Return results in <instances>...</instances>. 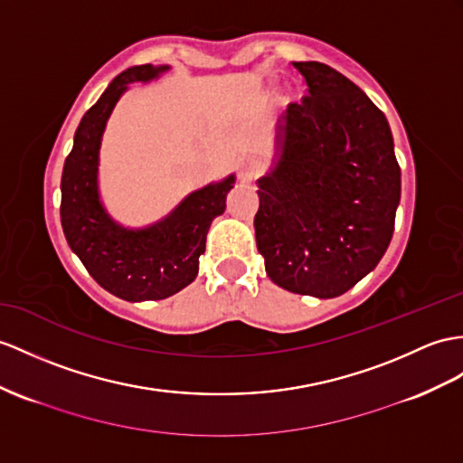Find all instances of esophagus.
I'll use <instances>...</instances> for the list:
<instances>
[{
	"label": "esophagus",
	"instance_id": "34e87169",
	"mask_svg": "<svg viewBox=\"0 0 463 463\" xmlns=\"http://www.w3.org/2000/svg\"><path fill=\"white\" fill-rule=\"evenodd\" d=\"M259 168H261V165H259L257 159H245V161H241V165H240V180H243V183H251V180L259 175Z\"/></svg>",
	"mask_w": 463,
	"mask_h": 463
}]
</instances>
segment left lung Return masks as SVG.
<instances>
[{"instance_id":"8db88e82","label":"left lung","mask_w":463,"mask_h":463,"mask_svg":"<svg viewBox=\"0 0 463 463\" xmlns=\"http://www.w3.org/2000/svg\"><path fill=\"white\" fill-rule=\"evenodd\" d=\"M308 94L288 104L279 159L259 178L257 250L275 285L334 298L385 255L401 200L387 118L332 66L292 62Z\"/></svg>"}]
</instances>
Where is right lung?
Returning a JSON list of instances; mask_svg holds the SVG:
<instances>
[{"label":"right lung","mask_w":463,"mask_h":463,"mask_svg":"<svg viewBox=\"0 0 463 463\" xmlns=\"http://www.w3.org/2000/svg\"><path fill=\"white\" fill-rule=\"evenodd\" d=\"M168 66H131L114 78L74 133L61 180V222L71 250L99 287L129 302L161 300L188 287L198 275L212 220L225 210L235 176L186 196L166 218L129 230L109 218L98 193V153L111 109L129 82H146Z\"/></svg>","instance_id":"right-lung-1"}]
</instances>
